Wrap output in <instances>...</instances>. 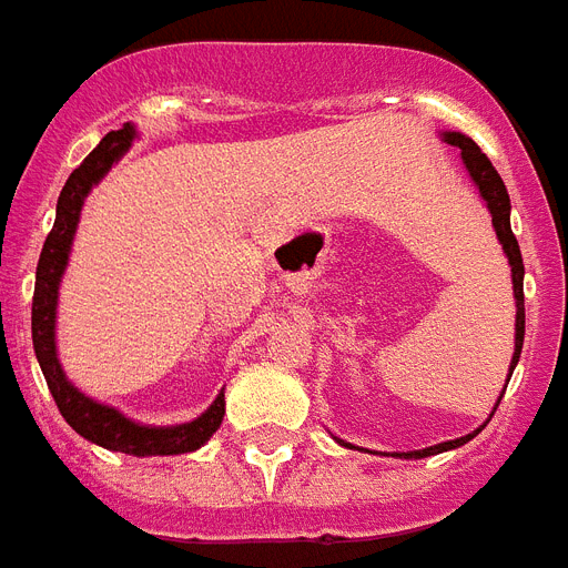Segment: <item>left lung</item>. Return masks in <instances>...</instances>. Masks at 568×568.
I'll use <instances>...</instances> for the list:
<instances>
[{"label": "left lung", "mask_w": 568, "mask_h": 568, "mask_svg": "<svg viewBox=\"0 0 568 568\" xmlns=\"http://www.w3.org/2000/svg\"><path fill=\"white\" fill-rule=\"evenodd\" d=\"M440 140H444L446 145H455V149H460V163H464V169H467L469 180L476 183L478 195H481L484 206H487V212H490L493 230H496V239H499L501 251H505V256H508L510 283H514V300H516L514 358H510V367H508L510 376H514V367H516V362H519V353H523V341H525V294H523L525 265H523V253H519V242H516L514 230H510V195H508V189H505V183H501L499 172L493 169L490 160L481 154V149H478L476 142L469 140L467 133L444 131V133H440ZM505 388H508V385H505ZM501 396H505V390L499 394L496 405L501 403ZM496 405H493V412H496ZM490 417H493V414H490ZM490 417L484 419V426L490 423ZM484 426H478L473 435L455 437V440H444V444L426 446V449L394 452V458H408V460H412V458H428V455H440V452L458 449V446H464L467 440H473V437H476ZM335 440H338L341 446H353V444H347V440H341V437H335Z\"/></svg>", "instance_id": "8db88e82"}]
</instances>
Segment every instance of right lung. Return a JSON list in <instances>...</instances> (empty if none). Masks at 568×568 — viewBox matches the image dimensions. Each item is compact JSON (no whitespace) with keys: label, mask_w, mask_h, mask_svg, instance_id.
Returning <instances> with one entry per match:
<instances>
[{"label":"right lung","mask_w":568,"mask_h":568,"mask_svg":"<svg viewBox=\"0 0 568 568\" xmlns=\"http://www.w3.org/2000/svg\"><path fill=\"white\" fill-rule=\"evenodd\" d=\"M136 136L140 133H136L131 122L124 124L122 131H110L87 154L84 163L69 174L67 186L60 189L54 227L45 236L43 253H40V262H37L34 303H31V341H34V356L40 362L45 385L52 390L63 419L75 428L78 435L110 452L151 458V455H183V452L201 449L219 432L221 419H224V390L212 399V405L204 414H197L189 423L145 426V423L124 417L113 405L99 403V399L87 396L81 388H75L58 358V335H54V329H58L60 280H63V271L69 265V253H72V242H75V230L78 221H81L87 195L128 154Z\"/></svg>","instance_id":"right-lung-1"}]
</instances>
